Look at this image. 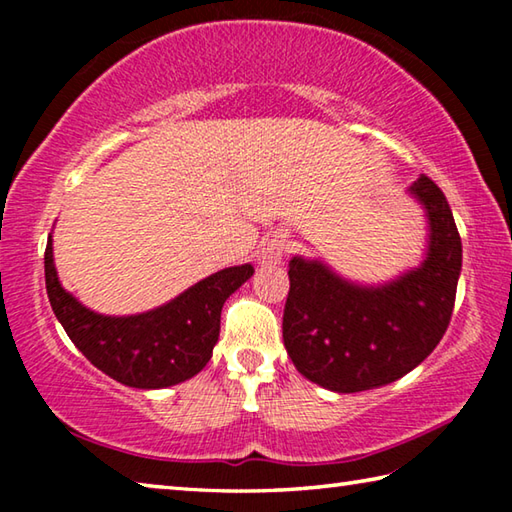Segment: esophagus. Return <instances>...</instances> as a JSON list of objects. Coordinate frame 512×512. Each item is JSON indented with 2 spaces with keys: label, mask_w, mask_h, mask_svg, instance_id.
Wrapping results in <instances>:
<instances>
[{
  "label": "esophagus",
  "mask_w": 512,
  "mask_h": 512,
  "mask_svg": "<svg viewBox=\"0 0 512 512\" xmlns=\"http://www.w3.org/2000/svg\"><path fill=\"white\" fill-rule=\"evenodd\" d=\"M284 255H287V239H284L282 235L266 237L257 248V262L262 266L280 264Z\"/></svg>",
  "instance_id": "1"
}]
</instances>
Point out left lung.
<instances>
[{
    "mask_svg": "<svg viewBox=\"0 0 512 512\" xmlns=\"http://www.w3.org/2000/svg\"><path fill=\"white\" fill-rule=\"evenodd\" d=\"M429 219L427 257L395 280L366 287L318 259L289 262L282 336L293 366L334 393L391 384L429 357L452 320L463 246L452 207L429 176L409 187Z\"/></svg>",
    "mask_w": 512,
    "mask_h": 512,
    "instance_id": "obj_1",
    "label": "left lung"
}]
</instances>
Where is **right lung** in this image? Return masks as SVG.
<instances>
[{
  "mask_svg": "<svg viewBox=\"0 0 512 512\" xmlns=\"http://www.w3.org/2000/svg\"><path fill=\"white\" fill-rule=\"evenodd\" d=\"M253 273L250 264L223 268L158 309L103 316L60 287L51 235L45 250L47 296L69 339L92 366L144 391L176 386L207 366L219 341L223 302Z\"/></svg>",
  "mask_w": 512,
  "mask_h": 512,
  "instance_id": "right-lung-1",
  "label": "right lung"
}]
</instances>
